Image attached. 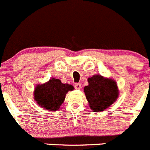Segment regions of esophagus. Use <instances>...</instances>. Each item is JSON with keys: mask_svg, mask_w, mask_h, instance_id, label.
Instances as JSON below:
<instances>
[{"mask_svg": "<svg viewBox=\"0 0 150 150\" xmlns=\"http://www.w3.org/2000/svg\"><path fill=\"white\" fill-rule=\"evenodd\" d=\"M75 88L76 89H81V83H75Z\"/></svg>", "mask_w": 150, "mask_h": 150, "instance_id": "esophagus-1", "label": "esophagus"}]
</instances>
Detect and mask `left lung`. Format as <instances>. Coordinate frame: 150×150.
<instances>
[{
    "label": "left lung",
    "mask_w": 150,
    "mask_h": 150,
    "mask_svg": "<svg viewBox=\"0 0 150 150\" xmlns=\"http://www.w3.org/2000/svg\"><path fill=\"white\" fill-rule=\"evenodd\" d=\"M88 85L84 87V93L91 110H104L117 100L119 90L115 81L100 75L88 78Z\"/></svg>",
    "instance_id": "1"
}]
</instances>
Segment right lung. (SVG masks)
Listing matches in <instances>:
<instances>
[{"label": "right lung", "mask_w": 150, "mask_h": 150, "mask_svg": "<svg viewBox=\"0 0 150 150\" xmlns=\"http://www.w3.org/2000/svg\"><path fill=\"white\" fill-rule=\"evenodd\" d=\"M73 89L72 85L64 84L59 79L51 78L45 83L38 84L35 87L33 97L39 105L54 111L64 103L67 93Z\"/></svg>", "instance_id": "obj_1"}]
</instances>
